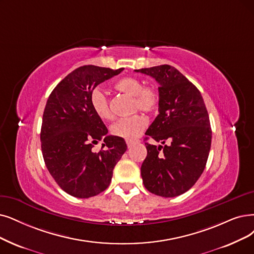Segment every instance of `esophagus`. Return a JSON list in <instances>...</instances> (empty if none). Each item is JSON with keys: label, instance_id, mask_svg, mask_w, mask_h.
Segmentation results:
<instances>
[{"label": "esophagus", "instance_id": "obj_1", "mask_svg": "<svg viewBox=\"0 0 254 254\" xmlns=\"http://www.w3.org/2000/svg\"><path fill=\"white\" fill-rule=\"evenodd\" d=\"M137 143H138V140H135V139H127L126 140V144L128 146V148H131V147L134 146Z\"/></svg>", "mask_w": 254, "mask_h": 254}]
</instances>
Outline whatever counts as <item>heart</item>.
<instances>
[{"label": "heart", "mask_w": 254, "mask_h": 254, "mask_svg": "<svg viewBox=\"0 0 254 254\" xmlns=\"http://www.w3.org/2000/svg\"><path fill=\"white\" fill-rule=\"evenodd\" d=\"M116 89L130 97H133L132 110H141L144 113L154 111L159 103L157 90L152 86H144L139 80L132 77H125L119 80L115 85ZM90 107L101 120H110L113 113L108 99L102 89L95 88L89 97ZM148 121L141 115H134L121 119L111 126V133L125 139H134L140 135L147 127Z\"/></svg>", "instance_id": "b5f03b06"}]
</instances>
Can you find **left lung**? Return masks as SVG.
<instances>
[{
    "label": "left lung",
    "instance_id": "left-lung-1",
    "mask_svg": "<svg viewBox=\"0 0 254 254\" xmlns=\"http://www.w3.org/2000/svg\"><path fill=\"white\" fill-rule=\"evenodd\" d=\"M135 72L151 76L159 84V114L146 131V138L164 145L145 143L148 153L140 168L144 186L157 196H179L196 184L209 154L211 128L203 98L174 66L162 64Z\"/></svg>",
    "mask_w": 254,
    "mask_h": 254
}]
</instances>
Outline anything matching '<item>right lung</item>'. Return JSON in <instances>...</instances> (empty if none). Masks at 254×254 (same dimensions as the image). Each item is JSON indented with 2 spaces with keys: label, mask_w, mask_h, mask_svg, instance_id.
<instances>
[{
  "label": "right lung",
  "mask_w": 254,
  "mask_h": 254,
  "mask_svg": "<svg viewBox=\"0 0 254 254\" xmlns=\"http://www.w3.org/2000/svg\"><path fill=\"white\" fill-rule=\"evenodd\" d=\"M123 69L80 66L60 81L47 101L40 130L43 156L50 174L70 196L89 198L105 190L127 150L124 138L107 135L89 103L95 87ZM102 139L103 148L94 152L93 144Z\"/></svg>",
  "instance_id": "right-lung-1"
}]
</instances>
